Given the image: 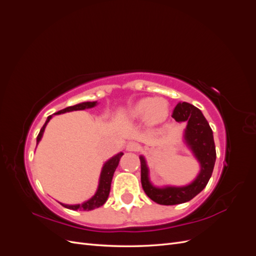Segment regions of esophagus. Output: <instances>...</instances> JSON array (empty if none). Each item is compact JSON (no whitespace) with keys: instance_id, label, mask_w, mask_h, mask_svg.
I'll return each mask as SVG.
<instances>
[{"instance_id":"esophagus-1","label":"esophagus","mask_w":256,"mask_h":256,"mask_svg":"<svg viewBox=\"0 0 256 256\" xmlns=\"http://www.w3.org/2000/svg\"><path fill=\"white\" fill-rule=\"evenodd\" d=\"M141 150V145L138 142H129L127 144V150L129 152H138Z\"/></svg>"}]
</instances>
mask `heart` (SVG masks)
Instances as JSON below:
<instances>
[{
  "label": "heart",
  "instance_id": "heart-1",
  "mask_svg": "<svg viewBox=\"0 0 256 256\" xmlns=\"http://www.w3.org/2000/svg\"><path fill=\"white\" fill-rule=\"evenodd\" d=\"M168 112V106L162 98H144L131 106L127 114L130 118H146L150 122H158L166 118Z\"/></svg>",
  "mask_w": 256,
  "mask_h": 256
}]
</instances>
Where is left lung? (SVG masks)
Returning a JSON list of instances; mask_svg holds the SVG:
<instances>
[{"instance_id":"left-lung-1","label":"left lung","mask_w":256,"mask_h":256,"mask_svg":"<svg viewBox=\"0 0 256 256\" xmlns=\"http://www.w3.org/2000/svg\"><path fill=\"white\" fill-rule=\"evenodd\" d=\"M172 118L178 122H187L184 138L186 144L200 162V171L196 180L188 186L157 188L150 182L146 160L143 156H140L143 190L147 196L160 205L186 203L198 196L210 180L216 162V146L212 130L200 110L188 102H180L175 106Z\"/></svg>"}]
</instances>
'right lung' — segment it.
<instances>
[{
  "label": "right lung",
  "mask_w": 256,
  "mask_h": 256,
  "mask_svg": "<svg viewBox=\"0 0 256 256\" xmlns=\"http://www.w3.org/2000/svg\"><path fill=\"white\" fill-rule=\"evenodd\" d=\"M97 104V102H81L72 106H68L65 108V109L60 110L54 114H62V113H66V112H70V111H78V110H85V109H90V108L95 106ZM53 115L48 116L47 120H46L44 125L42 126V128L40 129V134L37 136V144L40 143V141L42 140L44 131L47 124L49 122V120H51ZM122 152H120L118 154H115L114 157H112L110 160H108L102 170V174H100V178H99V184H98V189L95 193V196H92V198H90L86 202H84L83 204H78V205H67V204H62V206H64L68 209H72V210H92V209L98 208L100 206H102L106 200H108V196H109L110 193V189H111V182H112V178H113V174L115 172L116 168L118 166V162L120 157L122 156Z\"/></svg>",
  "instance_id": "1"
}]
</instances>
